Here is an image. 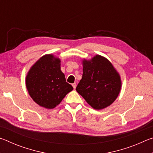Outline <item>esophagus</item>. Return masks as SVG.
<instances>
[{
	"mask_svg": "<svg viewBox=\"0 0 153 153\" xmlns=\"http://www.w3.org/2000/svg\"><path fill=\"white\" fill-rule=\"evenodd\" d=\"M72 86H73V88H74V90L76 89V83H74V84H72Z\"/></svg>",
	"mask_w": 153,
	"mask_h": 153,
	"instance_id": "1",
	"label": "esophagus"
}]
</instances>
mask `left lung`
I'll return each instance as SVG.
<instances>
[{
  "mask_svg": "<svg viewBox=\"0 0 153 153\" xmlns=\"http://www.w3.org/2000/svg\"><path fill=\"white\" fill-rule=\"evenodd\" d=\"M82 65V78L76 91L94 109L110 106L120 92V74L107 59L98 55L90 60L83 59Z\"/></svg>",
  "mask_w": 153,
  "mask_h": 153,
  "instance_id": "left-lung-1",
  "label": "left lung"
}]
</instances>
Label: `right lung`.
I'll list each match as a JSON object with an SVG mask.
<instances>
[{
  "mask_svg": "<svg viewBox=\"0 0 153 153\" xmlns=\"http://www.w3.org/2000/svg\"><path fill=\"white\" fill-rule=\"evenodd\" d=\"M31 98L38 105L55 108L74 88L66 82L61 70V60L52 54L40 58L31 67L25 79Z\"/></svg>",
  "mask_w": 153,
  "mask_h": 153,
  "instance_id": "right-lung-1",
  "label": "right lung"
}]
</instances>
